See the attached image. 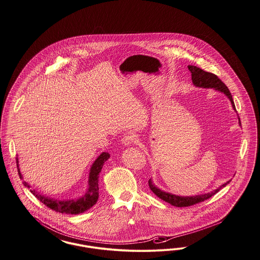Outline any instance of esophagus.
<instances>
[{
    "mask_svg": "<svg viewBox=\"0 0 260 260\" xmlns=\"http://www.w3.org/2000/svg\"><path fill=\"white\" fill-rule=\"evenodd\" d=\"M135 136H133L132 134H125L122 138V143L124 144V146H129L135 142Z\"/></svg>",
    "mask_w": 260,
    "mask_h": 260,
    "instance_id": "esophagus-1",
    "label": "esophagus"
}]
</instances>
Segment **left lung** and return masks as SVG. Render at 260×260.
Masks as SVG:
<instances>
[{
	"mask_svg": "<svg viewBox=\"0 0 260 260\" xmlns=\"http://www.w3.org/2000/svg\"><path fill=\"white\" fill-rule=\"evenodd\" d=\"M188 69L191 72L192 82L196 87L214 88L215 90L221 91L228 99H230V101L232 103V106H233V109L236 110L235 104H234V101L232 99L230 90L228 89V87H226V85L216 75L204 71L203 69L199 68L197 66H194V65H188ZM239 124H241L240 118H239ZM229 182H230V180L227 181L226 183H224L223 185L220 186L218 189L213 190L210 193H207V194H204V195H198V196H191V197H180V196H176V195H173L171 193L164 192V191H161L159 188H157L156 186L154 185L151 179H149L148 184L150 189L152 190V192L157 197H159L162 201L171 204L172 206L178 207V208H183V207L193 206L195 204H198V203L206 201L207 199H210L211 196L216 194L220 189H222L223 187L227 185Z\"/></svg>",
	"mask_w": 260,
	"mask_h": 260,
	"instance_id": "left-lung-1",
	"label": "left lung"
}]
</instances>
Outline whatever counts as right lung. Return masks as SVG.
I'll return each mask as SVG.
<instances>
[{"label":"right lung","mask_w":260,"mask_h":260,"mask_svg":"<svg viewBox=\"0 0 260 260\" xmlns=\"http://www.w3.org/2000/svg\"><path fill=\"white\" fill-rule=\"evenodd\" d=\"M110 158V154L107 152H103L99 156V158L92 164L89 172V177H88V188L87 193L78 200H70V201H58L55 199H50L49 197H45L40 195L35 190H30L31 193L37 197L40 202H42L45 206L50 208L52 210L60 213H66V214H78L82 213L84 211L90 209L92 206H94L99 200V173L101 172V169L104 165V162ZM16 164H17V171L19 177H22L19 166H18V158H16ZM26 187L30 188L28 183L23 182Z\"/></svg>","instance_id":"obj_1"}]
</instances>
